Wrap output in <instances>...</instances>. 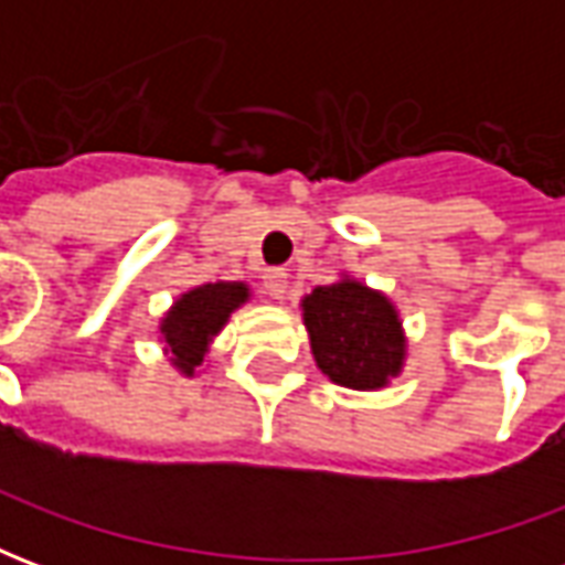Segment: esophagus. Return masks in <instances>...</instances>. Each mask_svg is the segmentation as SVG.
I'll use <instances>...</instances> for the list:
<instances>
[{
  "instance_id": "1",
  "label": "esophagus",
  "mask_w": 565,
  "mask_h": 565,
  "mask_svg": "<svg viewBox=\"0 0 565 565\" xmlns=\"http://www.w3.org/2000/svg\"><path fill=\"white\" fill-rule=\"evenodd\" d=\"M263 290H266L271 299H281V296L287 294V271L284 269L263 271Z\"/></svg>"
}]
</instances>
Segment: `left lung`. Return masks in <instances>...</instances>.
<instances>
[{"mask_svg": "<svg viewBox=\"0 0 565 565\" xmlns=\"http://www.w3.org/2000/svg\"><path fill=\"white\" fill-rule=\"evenodd\" d=\"M311 351L342 387L375 391L403 366V332L393 306L356 281L318 287L302 302Z\"/></svg>", "mask_w": 565, "mask_h": 565, "instance_id": "1", "label": "left lung"}]
</instances>
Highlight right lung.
<instances>
[{
  "label": "right lung",
  "mask_w": 565,
  "mask_h": 565,
  "mask_svg": "<svg viewBox=\"0 0 565 565\" xmlns=\"http://www.w3.org/2000/svg\"><path fill=\"white\" fill-rule=\"evenodd\" d=\"M247 299L245 284H202L184 294L162 320V339L172 348L174 366L190 375L202 363L205 348L217 335L226 318Z\"/></svg>",
  "instance_id": "right-lung-1"
}]
</instances>
